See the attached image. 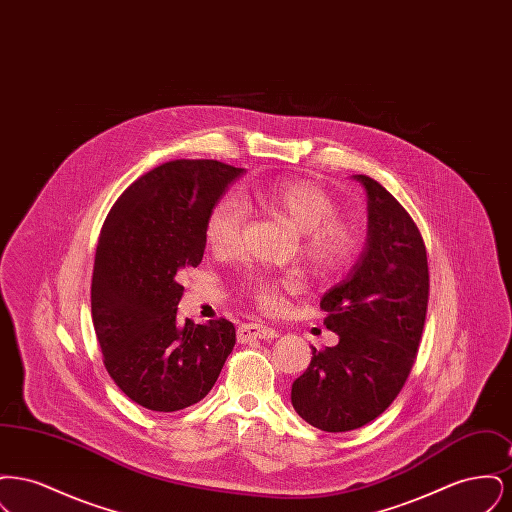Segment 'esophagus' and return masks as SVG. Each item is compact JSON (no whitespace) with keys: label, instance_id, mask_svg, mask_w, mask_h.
Returning <instances> with one entry per match:
<instances>
[{"label":"esophagus","instance_id":"1","mask_svg":"<svg viewBox=\"0 0 512 512\" xmlns=\"http://www.w3.org/2000/svg\"><path fill=\"white\" fill-rule=\"evenodd\" d=\"M278 338V330L270 328L263 322H247L238 328V340H274Z\"/></svg>","mask_w":512,"mask_h":512}]
</instances>
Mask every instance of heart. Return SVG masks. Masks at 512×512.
Masks as SVG:
<instances>
[{
	"instance_id": "1",
	"label": "heart",
	"mask_w": 512,
	"mask_h": 512,
	"mask_svg": "<svg viewBox=\"0 0 512 512\" xmlns=\"http://www.w3.org/2000/svg\"><path fill=\"white\" fill-rule=\"evenodd\" d=\"M247 197L268 211L292 222L301 232L303 257L320 274H334L351 265L359 251V232L353 224L338 217L334 197L309 180H272L249 188ZM247 220V203L236 192L222 195L207 219V238L220 251H232L240 244ZM251 295L265 307L282 305V288L293 280L274 278L263 270H251L245 276Z\"/></svg>"
}]
</instances>
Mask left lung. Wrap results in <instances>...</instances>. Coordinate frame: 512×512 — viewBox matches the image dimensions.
Here are the masks:
<instances>
[{
    "instance_id": "1",
    "label": "left lung",
    "mask_w": 512,
    "mask_h": 512,
    "mask_svg": "<svg viewBox=\"0 0 512 512\" xmlns=\"http://www.w3.org/2000/svg\"><path fill=\"white\" fill-rule=\"evenodd\" d=\"M366 192V240L347 276L320 299L338 343L317 351L292 384V405L324 432H349L384 413L403 388L428 307L422 236L401 203L376 180Z\"/></svg>"
}]
</instances>
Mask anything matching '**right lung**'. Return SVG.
<instances>
[{"label": "right lung", "instance_id": "obj_1", "mask_svg": "<svg viewBox=\"0 0 512 512\" xmlns=\"http://www.w3.org/2000/svg\"><path fill=\"white\" fill-rule=\"evenodd\" d=\"M245 169L219 161H171L140 176L111 207L99 234L92 318L109 376L134 403L172 413L201 401L236 343L219 318L178 322L184 286L197 267L213 205Z\"/></svg>", "mask_w": 512, "mask_h": 512}]
</instances>
